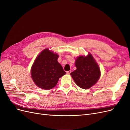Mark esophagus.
<instances>
[{"mask_svg":"<svg viewBox=\"0 0 130 130\" xmlns=\"http://www.w3.org/2000/svg\"><path fill=\"white\" fill-rule=\"evenodd\" d=\"M71 73H72V70H69V71L67 72V74H70Z\"/></svg>","mask_w":130,"mask_h":130,"instance_id":"esophagus-1","label":"esophagus"}]
</instances>
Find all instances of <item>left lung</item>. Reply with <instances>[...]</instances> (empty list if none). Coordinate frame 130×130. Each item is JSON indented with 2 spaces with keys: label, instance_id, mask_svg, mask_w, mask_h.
Instances as JSON below:
<instances>
[{
  "label": "left lung",
  "instance_id": "obj_1",
  "mask_svg": "<svg viewBox=\"0 0 130 130\" xmlns=\"http://www.w3.org/2000/svg\"><path fill=\"white\" fill-rule=\"evenodd\" d=\"M75 64L76 69L70 75L78 87L87 89L99 80L100 77L99 67L90 53L86 56H78Z\"/></svg>",
  "mask_w": 130,
  "mask_h": 130
}]
</instances>
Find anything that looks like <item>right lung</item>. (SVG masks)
<instances>
[{
  "mask_svg": "<svg viewBox=\"0 0 130 130\" xmlns=\"http://www.w3.org/2000/svg\"><path fill=\"white\" fill-rule=\"evenodd\" d=\"M58 55L49 49L38 55L31 69V75L37 87L49 90L54 88L61 77L66 74L57 61Z\"/></svg>",
  "mask_w": 130,
  "mask_h": 130,
  "instance_id": "1",
  "label": "right lung"
}]
</instances>
